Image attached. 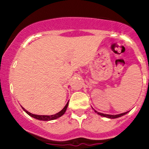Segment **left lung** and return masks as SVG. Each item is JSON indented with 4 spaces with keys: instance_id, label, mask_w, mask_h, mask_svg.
Here are the masks:
<instances>
[{
    "instance_id": "obj_1",
    "label": "left lung",
    "mask_w": 149,
    "mask_h": 149,
    "mask_svg": "<svg viewBox=\"0 0 149 149\" xmlns=\"http://www.w3.org/2000/svg\"><path fill=\"white\" fill-rule=\"evenodd\" d=\"M95 112H97L98 115H101V116L102 117H105V118H110V119H115V118H120V117H122L123 116V115H125V114H127L128 112H124V113H121V114H119V115H107V114H103V113H101V112H97L96 110Z\"/></svg>"
}]
</instances>
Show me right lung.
Wrapping results in <instances>:
<instances>
[{"label": "right lung", "instance_id": "1", "mask_svg": "<svg viewBox=\"0 0 149 149\" xmlns=\"http://www.w3.org/2000/svg\"><path fill=\"white\" fill-rule=\"evenodd\" d=\"M68 106V102L66 104V105L65 107H64L63 109H62L61 111H60L59 112H58V113H56L55 115H34V114H31L29 112H28L27 110H26V109H24V107H22V109H24V111L25 112H26V114H28L29 116L32 117V118H35V119L37 120H44V121H49V120H55L57 119V118H60V117L62 116L63 115L64 113L65 112L66 109H67V107Z\"/></svg>", "mask_w": 149, "mask_h": 149}]
</instances>
